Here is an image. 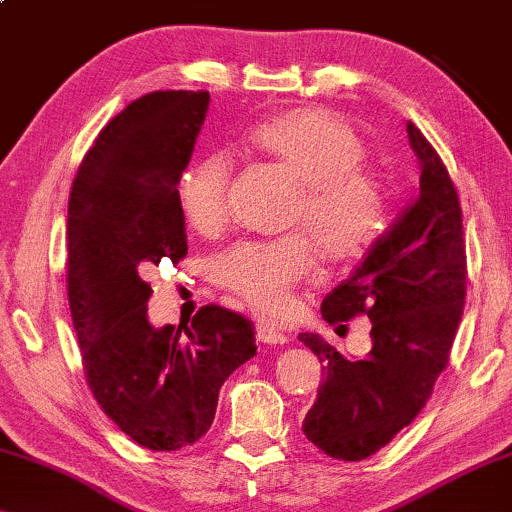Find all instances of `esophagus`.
<instances>
[{
  "mask_svg": "<svg viewBox=\"0 0 512 512\" xmlns=\"http://www.w3.org/2000/svg\"><path fill=\"white\" fill-rule=\"evenodd\" d=\"M258 341H263L267 345H277L286 343L288 336L283 334L277 325H272V322H261V325H258Z\"/></svg>",
  "mask_w": 512,
  "mask_h": 512,
  "instance_id": "esophagus-1",
  "label": "esophagus"
}]
</instances>
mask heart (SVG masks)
Returning <instances> with one entry per match:
<instances>
[{"label":"heart","instance_id":"b5f03b06","mask_svg":"<svg viewBox=\"0 0 512 512\" xmlns=\"http://www.w3.org/2000/svg\"><path fill=\"white\" fill-rule=\"evenodd\" d=\"M247 144L297 178L286 226L274 240H245L212 263V281L256 309L277 313L293 300L297 283L316 265V246L327 263H352L375 245L387 219L380 178L361 167L366 146L348 123L320 107H300L258 121ZM231 164L206 155L183 171L176 187L180 215L199 235L229 224Z\"/></svg>","mask_w":512,"mask_h":512}]
</instances>
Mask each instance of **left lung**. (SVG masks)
<instances>
[{"mask_svg": "<svg viewBox=\"0 0 512 512\" xmlns=\"http://www.w3.org/2000/svg\"><path fill=\"white\" fill-rule=\"evenodd\" d=\"M407 135L421 160L419 199L320 306L329 325L371 320L373 350L355 361L320 334L297 336L322 364V384L302 430L313 446L343 462L366 460L416 419L448 364L465 306L458 190L412 121Z\"/></svg>", "mask_w": 512, "mask_h": 512, "instance_id": "1", "label": "left lung"}]
</instances>
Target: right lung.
<instances>
[{
    "mask_svg": "<svg viewBox=\"0 0 512 512\" xmlns=\"http://www.w3.org/2000/svg\"><path fill=\"white\" fill-rule=\"evenodd\" d=\"M208 91H153L116 114L68 199V302L86 384L109 419L151 451L206 435L226 377L256 352L254 325L208 304L190 325L151 327L144 274L187 254L176 187L206 119Z\"/></svg>",
    "mask_w": 512,
    "mask_h": 512,
    "instance_id": "1",
    "label": "right lung"
}]
</instances>
